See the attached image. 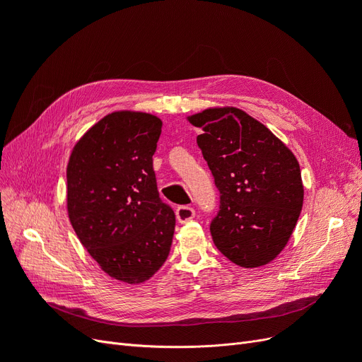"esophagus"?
<instances>
[{
    "label": "esophagus",
    "instance_id": "34e87169",
    "mask_svg": "<svg viewBox=\"0 0 362 362\" xmlns=\"http://www.w3.org/2000/svg\"><path fill=\"white\" fill-rule=\"evenodd\" d=\"M194 214H196L194 208H192L189 205H181V206L177 208V218H178L180 223H185V222L192 221Z\"/></svg>",
    "mask_w": 362,
    "mask_h": 362
}]
</instances>
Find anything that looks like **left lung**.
I'll list each match as a JSON object with an SVG mask.
<instances>
[{
  "label": "left lung",
  "mask_w": 362,
  "mask_h": 362,
  "mask_svg": "<svg viewBox=\"0 0 362 362\" xmlns=\"http://www.w3.org/2000/svg\"><path fill=\"white\" fill-rule=\"evenodd\" d=\"M221 193L210 231L216 247L242 267H259L286 247L303 204L299 163L257 119L234 107L189 117Z\"/></svg>",
  "instance_id": "8db88e82"
}]
</instances>
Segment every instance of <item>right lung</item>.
<instances>
[{
  "label": "right lung",
  "instance_id": "1",
  "mask_svg": "<svg viewBox=\"0 0 362 362\" xmlns=\"http://www.w3.org/2000/svg\"><path fill=\"white\" fill-rule=\"evenodd\" d=\"M161 120L115 112L75 145L68 163V213L100 267L117 281H148L168 259L175 213L157 189L152 156Z\"/></svg>",
  "mask_w": 362,
  "mask_h": 362
}]
</instances>
